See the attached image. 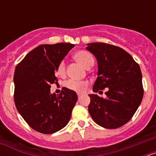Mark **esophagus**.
<instances>
[{
    "label": "esophagus",
    "instance_id": "esophagus-1",
    "mask_svg": "<svg viewBox=\"0 0 156 156\" xmlns=\"http://www.w3.org/2000/svg\"><path fill=\"white\" fill-rule=\"evenodd\" d=\"M77 95H78V98H80V97H82V94H80V93H78L77 94Z\"/></svg>",
    "mask_w": 156,
    "mask_h": 156
}]
</instances>
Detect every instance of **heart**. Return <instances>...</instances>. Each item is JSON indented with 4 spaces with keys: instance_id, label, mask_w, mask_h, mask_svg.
<instances>
[{
    "instance_id": "1",
    "label": "heart",
    "mask_w": 156,
    "mask_h": 156,
    "mask_svg": "<svg viewBox=\"0 0 156 156\" xmlns=\"http://www.w3.org/2000/svg\"><path fill=\"white\" fill-rule=\"evenodd\" d=\"M74 58L78 62L80 63L84 68L90 69L94 63V59L90 53L86 51H79L74 55ZM56 72L59 76L63 77L66 75V64L64 61H61L58 65ZM87 83L84 81H77L69 80L66 83V87L68 89L73 91L81 93L83 92L87 87Z\"/></svg>"
}]
</instances>
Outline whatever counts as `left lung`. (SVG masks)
I'll return each instance as SVG.
<instances>
[{
  "label": "left lung",
  "mask_w": 156,
  "mask_h": 156,
  "mask_svg": "<svg viewBox=\"0 0 156 156\" xmlns=\"http://www.w3.org/2000/svg\"><path fill=\"white\" fill-rule=\"evenodd\" d=\"M87 49L97 58L98 77L94 92L107 87L106 98L89 94L88 111L97 124L116 129L129 122L144 95L140 66L122 48L105 43H91Z\"/></svg>",
  "instance_id": "obj_1"
}]
</instances>
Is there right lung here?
Returning a JSON list of instances; mask_svg holds the SVG:
<instances>
[{
    "label": "right lung",
    "instance_id": "add662e5",
    "mask_svg": "<svg viewBox=\"0 0 156 156\" xmlns=\"http://www.w3.org/2000/svg\"><path fill=\"white\" fill-rule=\"evenodd\" d=\"M74 46L67 43L40 45L16 67L15 104L24 120L36 131L51 134L69 121L77 101L76 93L64 87L58 95L51 94L50 88L58 83V65Z\"/></svg>",
    "mask_w": 156,
    "mask_h": 156
}]
</instances>
